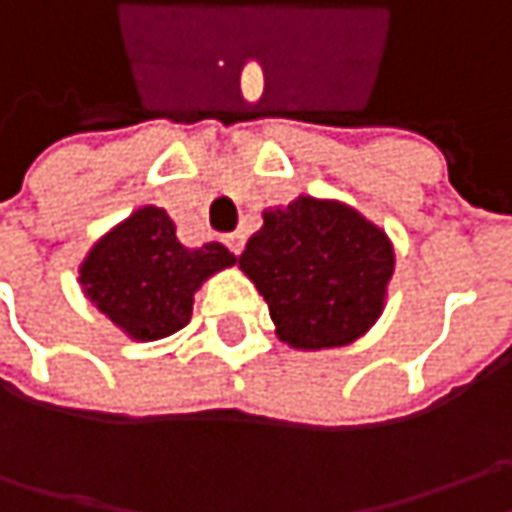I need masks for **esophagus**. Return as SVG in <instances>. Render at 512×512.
Returning <instances> with one entry per match:
<instances>
[{
    "label": "esophagus",
    "mask_w": 512,
    "mask_h": 512,
    "mask_svg": "<svg viewBox=\"0 0 512 512\" xmlns=\"http://www.w3.org/2000/svg\"><path fill=\"white\" fill-rule=\"evenodd\" d=\"M225 245L230 247V253H242L245 250V233H230V236H225Z\"/></svg>",
    "instance_id": "esophagus-1"
}]
</instances>
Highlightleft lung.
I'll use <instances>...</instances> for the list:
<instances>
[{"label": "left lung", "mask_w": 512, "mask_h": 512, "mask_svg": "<svg viewBox=\"0 0 512 512\" xmlns=\"http://www.w3.org/2000/svg\"><path fill=\"white\" fill-rule=\"evenodd\" d=\"M239 267L265 296L276 336L296 350L344 347L382 316L396 256L382 227L336 199L265 210Z\"/></svg>", "instance_id": "left-lung-1"}]
</instances>
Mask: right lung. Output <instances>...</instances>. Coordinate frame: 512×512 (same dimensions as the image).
<instances>
[{"label":"right lung","instance_id":"right-lung-1","mask_svg":"<svg viewBox=\"0 0 512 512\" xmlns=\"http://www.w3.org/2000/svg\"><path fill=\"white\" fill-rule=\"evenodd\" d=\"M230 265L236 256L225 245L185 247L168 213L145 205L90 247L79 285L130 339L156 342L190 322L193 293Z\"/></svg>","mask_w":512,"mask_h":512}]
</instances>
